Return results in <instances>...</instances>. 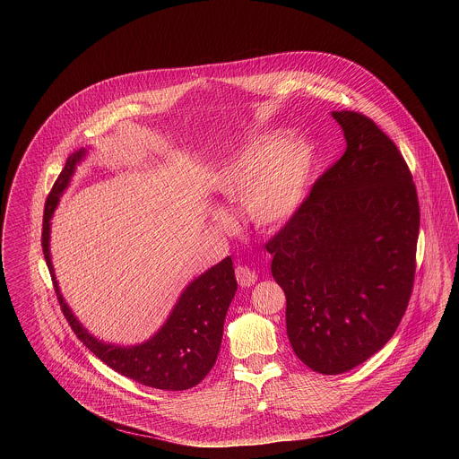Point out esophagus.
Returning a JSON list of instances; mask_svg holds the SVG:
<instances>
[{"label": "esophagus", "instance_id": "34e87169", "mask_svg": "<svg viewBox=\"0 0 459 459\" xmlns=\"http://www.w3.org/2000/svg\"><path fill=\"white\" fill-rule=\"evenodd\" d=\"M235 275H237V281H238V284H240L242 288H249V286H253V284L258 281V273H256L253 268L246 266V264L237 266Z\"/></svg>", "mask_w": 459, "mask_h": 459}]
</instances>
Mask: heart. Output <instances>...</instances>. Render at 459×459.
<instances>
[{"mask_svg": "<svg viewBox=\"0 0 459 459\" xmlns=\"http://www.w3.org/2000/svg\"><path fill=\"white\" fill-rule=\"evenodd\" d=\"M313 166L315 148L307 139L293 135L279 141V135H263L228 160L217 189L230 199H244L246 213L256 226L277 228L300 208ZM213 217L230 222L222 210H215Z\"/></svg>", "mask_w": 459, "mask_h": 459, "instance_id": "obj_1", "label": "heart"}]
</instances>
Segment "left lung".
<instances>
[{
  "label": "left lung",
  "instance_id": "1",
  "mask_svg": "<svg viewBox=\"0 0 459 459\" xmlns=\"http://www.w3.org/2000/svg\"><path fill=\"white\" fill-rule=\"evenodd\" d=\"M330 115L346 152L266 251L293 351L316 373L341 375L380 351L406 311L420 213L389 135L364 115Z\"/></svg>",
  "mask_w": 459,
  "mask_h": 459
}]
</instances>
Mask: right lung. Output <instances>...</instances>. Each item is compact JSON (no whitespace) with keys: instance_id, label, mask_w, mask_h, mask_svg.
<instances>
[{"instance_id":"obj_1","label":"right lung","mask_w":459,"mask_h":459,"mask_svg":"<svg viewBox=\"0 0 459 459\" xmlns=\"http://www.w3.org/2000/svg\"><path fill=\"white\" fill-rule=\"evenodd\" d=\"M88 150L79 148L66 159L44 210L42 249L66 322L82 344L117 373L160 391L193 389L210 373L221 350L226 313L237 291L233 262L228 256L193 279L180 293L162 327L146 341L124 346L91 335L72 313L60 291L49 249L51 219Z\"/></svg>"}]
</instances>
